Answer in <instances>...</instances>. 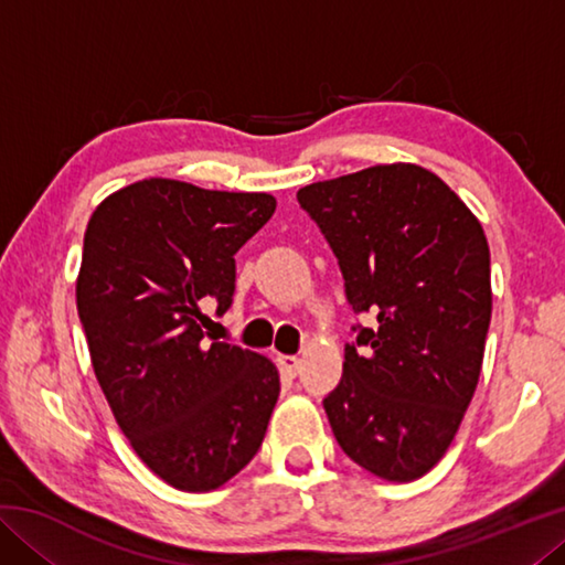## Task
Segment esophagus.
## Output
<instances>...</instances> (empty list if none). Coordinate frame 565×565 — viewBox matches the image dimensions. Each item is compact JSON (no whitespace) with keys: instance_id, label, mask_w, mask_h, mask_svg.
<instances>
[{"instance_id":"obj_1","label":"esophagus","mask_w":565,"mask_h":565,"mask_svg":"<svg viewBox=\"0 0 565 565\" xmlns=\"http://www.w3.org/2000/svg\"><path fill=\"white\" fill-rule=\"evenodd\" d=\"M279 366H281L284 374L296 376V374H299V369H301V359L299 356H279Z\"/></svg>"}]
</instances>
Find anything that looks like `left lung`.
<instances>
[{
  "label": "left lung",
  "instance_id": "1",
  "mask_svg": "<svg viewBox=\"0 0 565 565\" xmlns=\"http://www.w3.org/2000/svg\"><path fill=\"white\" fill-rule=\"evenodd\" d=\"M337 254L353 311L374 327L347 347L323 398L353 463L408 483L441 461L481 376L491 323L483 226L441 177L376 164L296 191Z\"/></svg>",
  "mask_w": 565,
  "mask_h": 565
}]
</instances>
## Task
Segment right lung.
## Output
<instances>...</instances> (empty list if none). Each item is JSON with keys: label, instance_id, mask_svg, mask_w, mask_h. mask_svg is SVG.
<instances>
[{"label": "right lung", "instance_id": "add662e5", "mask_svg": "<svg viewBox=\"0 0 565 565\" xmlns=\"http://www.w3.org/2000/svg\"><path fill=\"white\" fill-rule=\"evenodd\" d=\"M264 191L141 179L94 209L76 276L92 369L161 481L206 493L259 451L279 398L264 353L204 339V299L232 303L234 254L269 222Z\"/></svg>", "mask_w": 565, "mask_h": 565}]
</instances>
